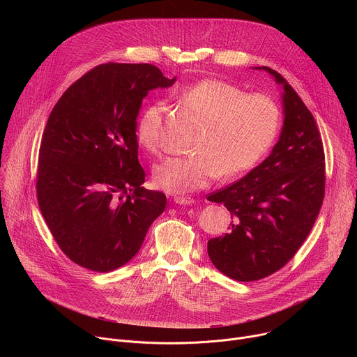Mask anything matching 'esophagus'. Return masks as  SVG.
I'll return each instance as SVG.
<instances>
[{
    "mask_svg": "<svg viewBox=\"0 0 357 357\" xmlns=\"http://www.w3.org/2000/svg\"><path fill=\"white\" fill-rule=\"evenodd\" d=\"M174 202L176 203V205L189 206V205H193V203H195V199H193V197H190V196H175V197H174Z\"/></svg>",
    "mask_w": 357,
    "mask_h": 357,
    "instance_id": "obj_1",
    "label": "esophagus"
}]
</instances>
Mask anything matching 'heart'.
Instances as JSON below:
<instances>
[{
	"label": "heart",
	"instance_id": "b5f03b06",
	"mask_svg": "<svg viewBox=\"0 0 357 357\" xmlns=\"http://www.w3.org/2000/svg\"><path fill=\"white\" fill-rule=\"evenodd\" d=\"M179 97L205 121L193 155L168 157L155 165L160 188L185 193L205 188L220 174L251 169L266 154L280 127V110L264 94H244L222 80H200L179 90ZM164 105L151 103L137 121V139L151 152L164 144Z\"/></svg>",
	"mask_w": 357,
	"mask_h": 357
}]
</instances>
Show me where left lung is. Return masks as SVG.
I'll return each mask as SVG.
<instances>
[{"mask_svg":"<svg viewBox=\"0 0 357 357\" xmlns=\"http://www.w3.org/2000/svg\"><path fill=\"white\" fill-rule=\"evenodd\" d=\"M284 124L271 154L236 183L208 200L233 216L225 236L208 241L213 266L236 281H257L282 268L308 237L325 195L322 138L311 112L275 70Z\"/></svg>","mask_w":357,"mask_h":357,"instance_id":"left-lung-1","label":"left lung"}]
</instances>
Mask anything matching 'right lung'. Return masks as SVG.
Returning <instances> with one entry per match:
<instances>
[{
	"label": "right lung",
	"instance_id": "obj_1",
	"mask_svg": "<svg viewBox=\"0 0 357 357\" xmlns=\"http://www.w3.org/2000/svg\"><path fill=\"white\" fill-rule=\"evenodd\" d=\"M175 80L148 63L100 65L50 113L39 148L38 203L73 263L97 273L123 267L165 211L167 196L141 186L135 128L148 93Z\"/></svg>",
	"mask_w": 357,
	"mask_h": 357
}]
</instances>
